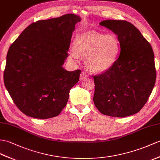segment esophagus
<instances>
[{"label": "esophagus", "instance_id": "34e87169", "mask_svg": "<svg viewBox=\"0 0 160 160\" xmlns=\"http://www.w3.org/2000/svg\"><path fill=\"white\" fill-rule=\"evenodd\" d=\"M88 77V75L87 74L85 73V72H81V75H80V79H81V80H83V79H87Z\"/></svg>", "mask_w": 160, "mask_h": 160}]
</instances>
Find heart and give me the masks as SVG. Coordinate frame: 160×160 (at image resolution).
<instances>
[{
  "label": "heart",
  "instance_id": "1",
  "mask_svg": "<svg viewBox=\"0 0 160 160\" xmlns=\"http://www.w3.org/2000/svg\"><path fill=\"white\" fill-rule=\"evenodd\" d=\"M75 51L71 58L77 59L85 57V66L93 72H103L113 64L119 52L118 38L113 34H104L96 32L81 34L74 42Z\"/></svg>",
  "mask_w": 160,
  "mask_h": 160
}]
</instances>
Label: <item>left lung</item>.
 <instances>
[{"instance_id":"obj_1","label":"left lung","mask_w":160,"mask_h":160,"mask_svg":"<svg viewBox=\"0 0 160 160\" xmlns=\"http://www.w3.org/2000/svg\"><path fill=\"white\" fill-rule=\"evenodd\" d=\"M118 35L120 53L112 67L92 75L93 102L104 115L124 118L137 113L147 102L156 79L154 53L141 32L126 20L100 23Z\"/></svg>"}]
</instances>
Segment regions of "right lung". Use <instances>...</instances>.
I'll return each mask as SVG.
<instances>
[{
  "instance_id": "add662e5",
  "label": "right lung",
  "mask_w": 160,
  "mask_h": 160,
  "mask_svg": "<svg viewBox=\"0 0 160 160\" xmlns=\"http://www.w3.org/2000/svg\"><path fill=\"white\" fill-rule=\"evenodd\" d=\"M81 21L69 13L29 25L11 45L7 55L4 83L23 113L37 119L60 115L80 70L62 67L68 56L72 34Z\"/></svg>"
}]
</instances>
